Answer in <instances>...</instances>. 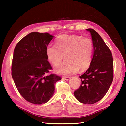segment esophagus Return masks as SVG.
I'll return each instance as SVG.
<instances>
[{
	"mask_svg": "<svg viewBox=\"0 0 126 126\" xmlns=\"http://www.w3.org/2000/svg\"><path fill=\"white\" fill-rule=\"evenodd\" d=\"M63 79V80H69L70 79V77H63V78H62Z\"/></svg>",
	"mask_w": 126,
	"mask_h": 126,
	"instance_id": "obj_1",
	"label": "esophagus"
}]
</instances>
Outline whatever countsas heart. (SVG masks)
Instances as JSON below:
<instances>
[{
    "instance_id": "heart-1",
    "label": "heart",
    "mask_w": 126,
    "mask_h": 126,
    "mask_svg": "<svg viewBox=\"0 0 126 126\" xmlns=\"http://www.w3.org/2000/svg\"><path fill=\"white\" fill-rule=\"evenodd\" d=\"M94 50L91 39L77 35H63L56 41V45H49L45 53L47 60L57 65L64 57L66 60L55 69L60 75H70L77 70L83 71L91 64Z\"/></svg>"
}]
</instances>
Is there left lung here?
<instances>
[{"mask_svg": "<svg viewBox=\"0 0 126 126\" xmlns=\"http://www.w3.org/2000/svg\"><path fill=\"white\" fill-rule=\"evenodd\" d=\"M86 30L91 34L94 53L89 68L80 76L81 84L74 95L80 103L92 104L104 97L112 82L113 58L111 50L99 34L94 29Z\"/></svg>", "mask_w": 126, "mask_h": 126, "instance_id": "8db88e82", "label": "left lung"}]
</instances>
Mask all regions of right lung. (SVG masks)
<instances>
[{
    "label": "right lung",
    "mask_w": 126,
    "mask_h": 126,
    "mask_svg": "<svg viewBox=\"0 0 126 126\" xmlns=\"http://www.w3.org/2000/svg\"><path fill=\"white\" fill-rule=\"evenodd\" d=\"M54 36L32 32L15 46L12 63V77L22 97L35 104L47 103L54 93V84L61 80L54 74L45 50Z\"/></svg>",
    "instance_id": "add662e5"
}]
</instances>
